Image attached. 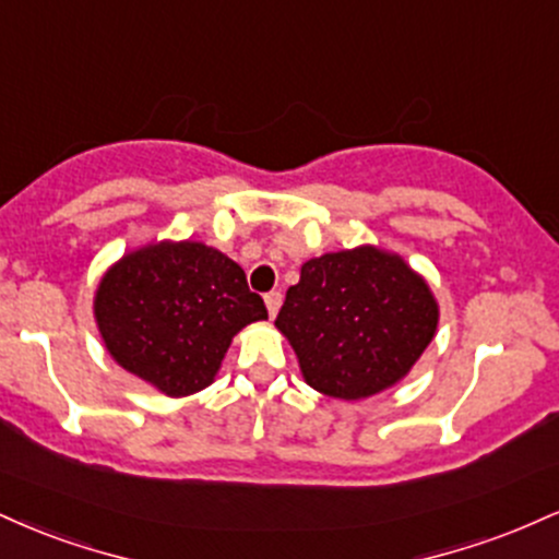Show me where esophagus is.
Instances as JSON below:
<instances>
[{"mask_svg": "<svg viewBox=\"0 0 559 559\" xmlns=\"http://www.w3.org/2000/svg\"><path fill=\"white\" fill-rule=\"evenodd\" d=\"M281 301H284V297H281V292H271V294H265V307H267V312H271V318L278 316Z\"/></svg>", "mask_w": 559, "mask_h": 559, "instance_id": "esophagus-1", "label": "esophagus"}]
</instances>
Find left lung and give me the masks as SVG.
<instances>
[{"label": "left lung", "mask_w": 559, "mask_h": 559, "mask_svg": "<svg viewBox=\"0 0 559 559\" xmlns=\"http://www.w3.org/2000/svg\"><path fill=\"white\" fill-rule=\"evenodd\" d=\"M439 305L400 254L344 249L301 265L275 329L297 352L301 376L333 400L394 386L431 344Z\"/></svg>", "instance_id": "obj_1"}]
</instances>
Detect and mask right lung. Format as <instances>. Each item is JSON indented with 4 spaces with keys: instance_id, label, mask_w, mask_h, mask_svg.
<instances>
[{
    "instance_id": "obj_1",
    "label": "right lung",
    "mask_w": 559,
    "mask_h": 559,
    "mask_svg": "<svg viewBox=\"0 0 559 559\" xmlns=\"http://www.w3.org/2000/svg\"><path fill=\"white\" fill-rule=\"evenodd\" d=\"M94 318L112 360L168 396L215 381L230 338L265 320L260 294L234 260L199 241L128 252L102 275Z\"/></svg>"
}]
</instances>
